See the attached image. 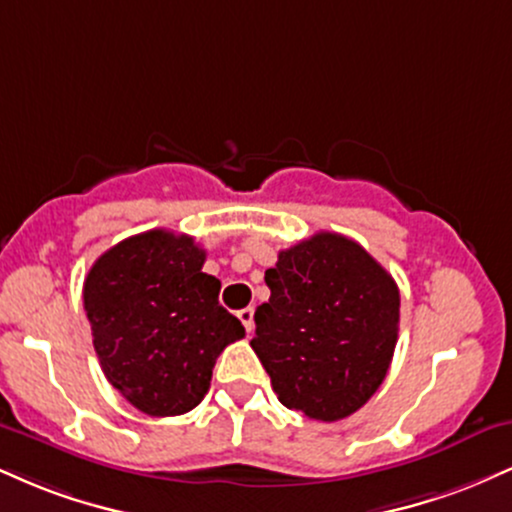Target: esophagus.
Listing matches in <instances>:
<instances>
[{
	"instance_id": "34e87169",
	"label": "esophagus",
	"mask_w": 512,
	"mask_h": 512,
	"mask_svg": "<svg viewBox=\"0 0 512 512\" xmlns=\"http://www.w3.org/2000/svg\"><path fill=\"white\" fill-rule=\"evenodd\" d=\"M238 320L243 322V327H245V332H252L255 330V310L252 308H243V310H238Z\"/></svg>"
}]
</instances>
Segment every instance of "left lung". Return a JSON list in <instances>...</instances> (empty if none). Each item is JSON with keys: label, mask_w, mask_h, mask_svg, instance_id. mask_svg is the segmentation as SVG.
Returning a JSON list of instances; mask_svg holds the SVG:
<instances>
[{"label": "left lung", "mask_w": 512, "mask_h": 512, "mask_svg": "<svg viewBox=\"0 0 512 512\" xmlns=\"http://www.w3.org/2000/svg\"><path fill=\"white\" fill-rule=\"evenodd\" d=\"M250 346L284 407L315 421L358 411L383 385L399 330V289L356 240L315 233L264 272Z\"/></svg>", "instance_id": "obj_1"}]
</instances>
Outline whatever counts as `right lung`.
<instances>
[{
	"mask_svg": "<svg viewBox=\"0 0 512 512\" xmlns=\"http://www.w3.org/2000/svg\"><path fill=\"white\" fill-rule=\"evenodd\" d=\"M204 260L195 238L154 228L105 250L86 274L84 310L105 378L149 416L195 409L216 358L245 337Z\"/></svg>",
	"mask_w": 512,
	"mask_h": 512,
	"instance_id": "right-lung-1",
	"label": "right lung"
}]
</instances>
